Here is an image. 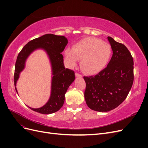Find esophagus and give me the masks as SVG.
I'll list each match as a JSON object with an SVG mask.
<instances>
[{
    "mask_svg": "<svg viewBox=\"0 0 148 148\" xmlns=\"http://www.w3.org/2000/svg\"><path fill=\"white\" fill-rule=\"evenodd\" d=\"M75 76H76V77H82V75L81 74H79V73H77V72L75 73Z\"/></svg>",
    "mask_w": 148,
    "mask_h": 148,
    "instance_id": "esophagus-1",
    "label": "esophagus"
}]
</instances>
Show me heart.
Here are the masks:
<instances>
[{"mask_svg":"<svg viewBox=\"0 0 148 148\" xmlns=\"http://www.w3.org/2000/svg\"><path fill=\"white\" fill-rule=\"evenodd\" d=\"M112 55V49L108 43L101 39L89 37L79 41L72 49L65 51L67 65L73 67L78 60L84 72L89 75L99 73L108 64Z\"/></svg>","mask_w":148,"mask_h":148,"instance_id":"obj_1","label":"heart"}]
</instances>
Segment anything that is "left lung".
Wrapping results in <instances>:
<instances>
[{"instance_id":"left-lung-1","label":"left lung","mask_w":148,"mask_h":148,"mask_svg":"<svg viewBox=\"0 0 148 148\" xmlns=\"http://www.w3.org/2000/svg\"><path fill=\"white\" fill-rule=\"evenodd\" d=\"M113 54L109 63L95 76L84 77V99L91 109L108 112L126 99L134 80L133 59L124 44L107 37Z\"/></svg>"}]
</instances>
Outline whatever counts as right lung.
Returning a JSON list of instances; mask_svg holds the SVG:
<instances>
[{"label": "right lung", "instance_id": "add662e5", "mask_svg": "<svg viewBox=\"0 0 148 148\" xmlns=\"http://www.w3.org/2000/svg\"><path fill=\"white\" fill-rule=\"evenodd\" d=\"M67 43L68 40L63 36L47 34L28 42L18 55L14 73L15 87L20 72L25 68L26 59L36 49H42L46 51L52 65L53 77L50 98L46 104L40 108L33 109L29 107L31 110L40 114H49L56 112L63 106L65 94L75 80V72L65 68L64 57L61 53ZM15 90L17 91L16 87Z\"/></svg>", "mask_w": 148, "mask_h": 148}]
</instances>
